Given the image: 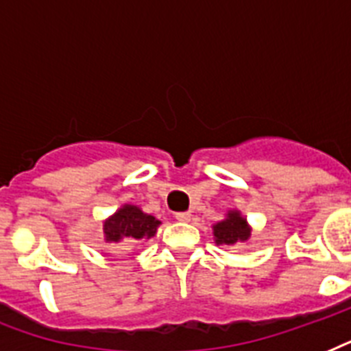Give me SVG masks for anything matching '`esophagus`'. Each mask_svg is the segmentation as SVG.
Masks as SVG:
<instances>
[{
  "label": "esophagus",
  "instance_id": "esophagus-1",
  "mask_svg": "<svg viewBox=\"0 0 351 351\" xmlns=\"http://www.w3.org/2000/svg\"><path fill=\"white\" fill-rule=\"evenodd\" d=\"M176 220L178 222H189L191 220V213L189 211H180V213H176Z\"/></svg>",
  "mask_w": 351,
  "mask_h": 351
}]
</instances>
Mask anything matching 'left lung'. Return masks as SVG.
Returning <instances> with one entry per match:
<instances>
[{
  "label": "left lung",
  "mask_w": 351,
  "mask_h": 351,
  "mask_svg": "<svg viewBox=\"0 0 351 351\" xmlns=\"http://www.w3.org/2000/svg\"><path fill=\"white\" fill-rule=\"evenodd\" d=\"M213 233L215 239H217V244L231 245L250 239V230L245 226V220L237 211H231L228 215V219L215 226Z\"/></svg>",
  "instance_id": "8db88e82"
}]
</instances>
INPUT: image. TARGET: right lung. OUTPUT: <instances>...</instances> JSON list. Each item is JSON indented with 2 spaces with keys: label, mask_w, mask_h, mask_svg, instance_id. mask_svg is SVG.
<instances>
[{
  "label": "right lung",
  "mask_w": 351,
  "mask_h": 351,
  "mask_svg": "<svg viewBox=\"0 0 351 351\" xmlns=\"http://www.w3.org/2000/svg\"><path fill=\"white\" fill-rule=\"evenodd\" d=\"M158 226L160 220L145 215L136 206H123L118 213H114V217L107 220L104 231L107 242L129 245L134 240L151 239Z\"/></svg>",
  "instance_id": "right-lung-1"
}]
</instances>
